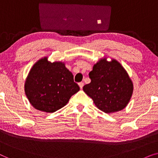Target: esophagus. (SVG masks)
Here are the masks:
<instances>
[{
    "label": "esophagus",
    "instance_id": "obj_1",
    "mask_svg": "<svg viewBox=\"0 0 158 158\" xmlns=\"http://www.w3.org/2000/svg\"><path fill=\"white\" fill-rule=\"evenodd\" d=\"M78 85L80 86V88H81V89H82V88H83V85H84V83H83V82H81V83H78Z\"/></svg>",
    "mask_w": 158,
    "mask_h": 158
}]
</instances>
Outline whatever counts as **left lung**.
Returning a JSON list of instances; mask_svg holds the SVG:
<instances>
[{"mask_svg":"<svg viewBox=\"0 0 158 158\" xmlns=\"http://www.w3.org/2000/svg\"><path fill=\"white\" fill-rule=\"evenodd\" d=\"M89 77L91 82L83 86V91L101 111L111 114L127 106L133 94V83L117 60H99L89 73Z\"/></svg>","mask_w":158,"mask_h":158,"instance_id":"left-lung-1","label":"left lung"}]
</instances>
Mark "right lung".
<instances>
[{"mask_svg": "<svg viewBox=\"0 0 158 158\" xmlns=\"http://www.w3.org/2000/svg\"><path fill=\"white\" fill-rule=\"evenodd\" d=\"M47 57L32 66L26 79L24 90L29 102L39 111L52 113L64 106L79 91L72 73L62 62L48 61Z\"/></svg>", "mask_w": 158, "mask_h": 158, "instance_id": "1", "label": "right lung"}]
</instances>
